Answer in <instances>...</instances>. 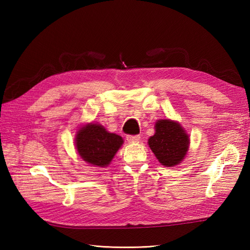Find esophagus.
Instances as JSON below:
<instances>
[{
	"label": "esophagus",
	"mask_w": 250,
	"mask_h": 250,
	"mask_svg": "<svg viewBox=\"0 0 250 250\" xmlns=\"http://www.w3.org/2000/svg\"><path fill=\"white\" fill-rule=\"evenodd\" d=\"M126 140H128L129 143H136L141 140L140 135H128L126 136Z\"/></svg>",
	"instance_id": "esophagus-1"
}]
</instances>
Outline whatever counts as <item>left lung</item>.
Here are the masks:
<instances>
[{"mask_svg": "<svg viewBox=\"0 0 250 250\" xmlns=\"http://www.w3.org/2000/svg\"><path fill=\"white\" fill-rule=\"evenodd\" d=\"M155 134L148 145L162 166L169 167L182 162L189 149V135L178 122L160 119L155 125Z\"/></svg>", "mask_w": 250, "mask_h": 250, "instance_id": "8db88e82", "label": "left lung"}]
</instances>
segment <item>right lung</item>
Wrapping results in <instances>:
<instances>
[{
  "label": "right lung",
  "mask_w": 250,
  "mask_h": 250,
  "mask_svg": "<svg viewBox=\"0 0 250 250\" xmlns=\"http://www.w3.org/2000/svg\"><path fill=\"white\" fill-rule=\"evenodd\" d=\"M78 155L94 167H105L124 144L122 137L109 133L103 125L87 124L78 130L75 139Z\"/></svg>",
  "instance_id": "1"
}]
</instances>
